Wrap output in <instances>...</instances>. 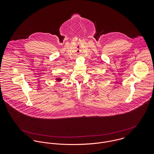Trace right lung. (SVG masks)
Wrapping results in <instances>:
<instances>
[{"instance_id": "add662e5", "label": "right lung", "mask_w": 154, "mask_h": 154, "mask_svg": "<svg viewBox=\"0 0 154 154\" xmlns=\"http://www.w3.org/2000/svg\"><path fill=\"white\" fill-rule=\"evenodd\" d=\"M57 80H58V81H60V79H57Z\"/></svg>"}]
</instances>
